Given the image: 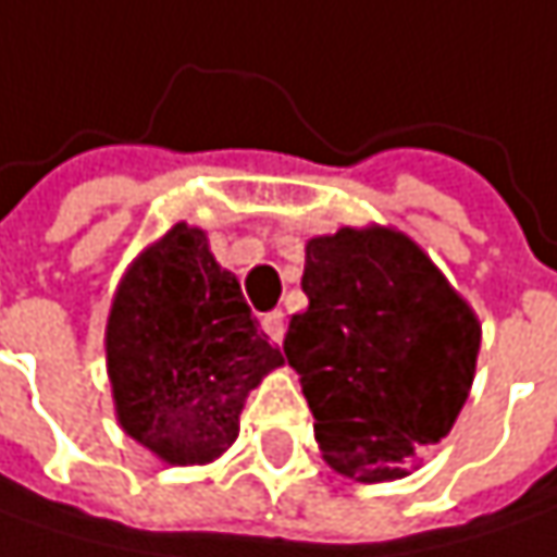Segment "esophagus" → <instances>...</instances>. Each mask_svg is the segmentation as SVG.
Listing matches in <instances>:
<instances>
[{"instance_id": "obj_1", "label": "esophagus", "mask_w": 557, "mask_h": 557, "mask_svg": "<svg viewBox=\"0 0 557 557\" xmlns=\"http://www.w3.org/2000/svg\"><path fill=\"white\" fill-rule=\"evenodd\" d=\"M264 331H268V337L274 341V344H280L283 341V331H286V315L283 312H271V315H264Z\"/></svg>"}]
</instances>
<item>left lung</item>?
<instances>
[{
	"instance_id": "8db88e82",
	"label": "left lung",
	"mask_w": 557,
	"mask_h": 557,
	"mask_svg": "<svg viewBox=\"0 0 557 557\" xmlns=\"http://www.w3.org/2000/svg\"><path fill=\"white\" fill-rule=\"evenodd\" d=\"M302 293L283 354L299 373L322 459L344 479L411 475L475 380L481 322L430 255L392 226L306 242Z\"/></svg>"
}]
</instances>
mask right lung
<instances>
[{"label": "right lung", "instance_id": "right-lung-1", "mask_svg": "<svg viewBox=\"0 0 557 557\" xmlns=\"http://www.w3.org/2000/svg\"><path fill=\"white\" fill-rule=\"evenodd\" d=\"M108 380L127 436L165 466H207L238 436L245 398L283 367L207 232L175 223L114 289Z\"/></svg>", "mask_w": 557, "mask_h": 557}]
</instances>
